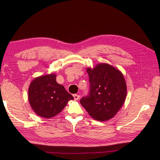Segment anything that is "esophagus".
<instances>
[{
    "mask_svg": "<svg viewBox=\"0 0 160 160\" xmlns=\"http://www.w3.org/2000/svg\"><path fill=\"white\" fill-rule=\"evenodd\" d=\"M73 98L75 100H78L80 98V96L79 95H77V94H74L73 95Z\"/></svg>",
    "mask_w": 160,
    "mask_h": 160,
    "instance_id": "34e87169",
    "label": "esophagus"
}]
</instances>
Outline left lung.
<instances>
[{"mask_svg": "<svg viewBox=\"0 0 160 160\" xmlns=\"http://www.w3.org/2000/svg\"><path fill=\"white\" fill-rule=\"evenodd\" d=\"M86 70L90 91L80 103L92 118L101 122L109 120L122 108L126 98L127 85L122 72L108 63H99Z\"/></svg>", "mask_w": 160, "mask_h": 160, "instance_id": "8db88e82", "label": "left lung"}]
</instances>
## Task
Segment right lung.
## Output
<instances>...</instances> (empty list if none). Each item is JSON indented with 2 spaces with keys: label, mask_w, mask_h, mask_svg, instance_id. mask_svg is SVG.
<instances>
[{
  "label": "right lung",
  "mask_w": 160,
  "mask_h": 160,
  "mask_svg": "<svg viewBox=\"0 0 160 160\" xmlns=\"http://www.w3.org/2000/svg\"><path fill=\"white\" fill-rule=\"evenodd\" d=\"M28 98L34 112L44 118L57 115L74 99L64 86L57 83L54 73L34 79L28 88Z\"/></svg>",
  "instance_id": "1"
}]
</instances>
